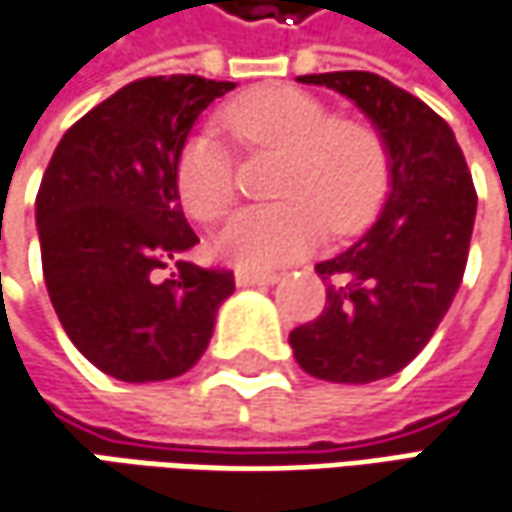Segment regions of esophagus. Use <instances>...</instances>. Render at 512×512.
Returning a JSON list of instances; mask_svg holds the SVG:
<instances>
[{
	"instance_id": "obj_1",
	"label": "esophagus",
	"mask_w": 512,
	"mask_h": 512,
	"mask_svg": "<svg viewBox=\"0 0 512 512\" xmlns=\"http://www.w3.org/2000/svg\"><path fill=\"white\" fill-rule=\"evenodd\" d=\"M276 282H279V273H262V270H247V267L236 270V285L239 287L276 285Z\"/></svg>"
}]
</instances>
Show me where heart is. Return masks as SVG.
Here are the masks:
<instances>
[{
	"label": "heart",
	"mask_w": 512,
	"mask_h": 512,
	"mask_svg": "<svg viewBox=\"0 0 512 512\" xmlns=\"http://www.w3.org/2000/svg\"><path fill=\"white\" fill-rule=\"evenodd\" d=\"M219 125L245 153H279L270 205L236 213L216 239L227 262L270 270L296 262L322 239L362 230L390 187V150L367 119L336 116L325 99L293 85H265L233 99ZM176 190L196 222H219L236 202L233 159L210 133L176 156Z\"/></svg>",
	"instance_id": "heart-1"
}]
</instances>
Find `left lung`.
Masks as SVG:
<instances>
[{
    "instance_id": "left-lung-1",
    "label": "left lung",
    "mask_w": 512,
    "mask_h": 512,
    "mask_svg": "<svg viewBox=\"0 0 512 512\" xmlns=\"http://www.w3.org/2000/svg\"><path fill=\"white\" fill-rule=\"evenodd\" d=\"M353 99L390 150V199L376 225L319 262L325 310L290 333L299 367L325 382L367 384L413 362L462 285L476 187L450 125L419 96L367 70L299 76Z\"/></svg>"
}]
</instances>
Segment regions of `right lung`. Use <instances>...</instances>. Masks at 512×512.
I'll use <instances>...</instances> for the list:
<instances>
[{
  "label": "right lung",
  "instance_id": "1",
  "mask_svg": "<svg viewBox=\"0 0 512 512\" xmlns=\"http://www.w3.org/2000/svg\"><path fill=\"white\" fill-rule=\"evenodd\" d=\"M233 82L148 76L70 125L36 193L50 305L76 350L119 382H165L202 359L233 270L182 253L176 156L199 113ZM170 264L174 273L161 276Z\"/></svg>",
  "mask_w": 512,
  "mask_h": 512
}]
</instances>
